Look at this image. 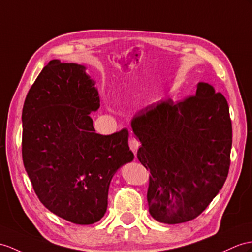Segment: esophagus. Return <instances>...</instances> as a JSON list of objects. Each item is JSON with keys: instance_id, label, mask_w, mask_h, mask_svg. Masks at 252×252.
I'll list each match as a JSON object with an SVG mask.
<instances>
[{"instance_id": "esophagus-1", "label": "esophagus", "mask_w": 252, "mask_h": 252, "mask_svg": "<svg viewBox=\"0 0 252 252\" xmlns=\"http://www.w3.org/2000/svg\"><path fill=\"white\" fill-rule=\"evenodd\" d=\"M139 145H140V143H139V141L137 140V139H134V138H129V147H130V150L132 151V153L134 155L137 154V152H138V149H139Z\"/></svg>"}]
</instances>
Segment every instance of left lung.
I'll use <instances>...</instances> for the list:
<instances>
[{
  "instance_id": "obj_1",
  "label": "left lung",
  "mask_w": 252,
  "mask_h": 252,
  "mask_svg": "<svg viewBox=\"0 0 252 252\" xmlns=\"http://www.w3.org/2000/svg\"><path fill=\"white\" fill-rule=\"evenodd\" d=\"M131 128L141 142L138 159L151 173V216L167 224L198 217L229 173L232 124L224 96L199 82L192 97L140 110Z\"/></svg>"
}]
</instances>
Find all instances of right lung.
Wrapping results in <instances>:
<instances>
[{
    "instance_id": "add662e5",
    "label": "right lung",
    "mask_w": 252,
    "mask_h": 252,
    "mask_svg": "<svg viewBox=\"0 0 252 252\" xmlns=\"http://www.w3.org/2000/svg\"><path fill=\"white\" fill-rule=\"evenodd\" d=\"M83 65L52 60L30 89L22 110V159L35 193L67 221L92 224L103 217L113 175L133 160L126 128L96 133L95 81Z\"/></svg>"
}]
</instances>
